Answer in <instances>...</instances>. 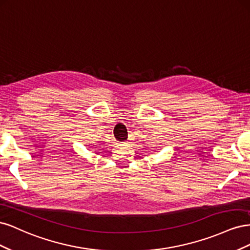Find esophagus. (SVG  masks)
Returning a JSON list of instances; mask_svg holds the SVG:
<instances>
[{"mask_svg":"<svg viewBox=\"0 0 250 250\" xmlns=\"http://www.w3.org/2000/svg\"><path fill=\"white\" fill-rule=\"evenodd\" d=\"M126 145H127V146H128V145H129V144H128V143H126Z\"/></svg>","mask_w":250,"mask_h":250,"instance_id":"esophagus-1","label":"esophagus"}]
</instances>
